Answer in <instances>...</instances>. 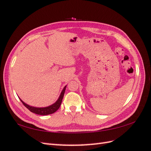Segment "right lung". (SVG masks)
I'll return each mask as SVG.
<instances>
[{"mask_svg":"<svg viewBox=\"0 0 151 151\" xmlns=\"http://www.w3.org/2000/svg\"><path fill=\"white\" fill-rule=\"evenodd\" d=\"M65 88H66V86H65L64 88L63 89V90H62V93H61V95L60 96L59 99H58V101L55 102V103L53 104L52 105L50 106H48V107H45V108L32 107V106H30L28 105L27 104H25L23 101L21 100V99L20 100L22 102V103L23 104L24 106L27 108H28L31 112H32V113L38 114V115H49V114H52L58 110L61 104H62V99L63 98V95H64V93H65Z\"/></svg>","mask_w":151,"mask_h":151,"instance_id":"obj_1","label":"right lung"}]
</instances>
